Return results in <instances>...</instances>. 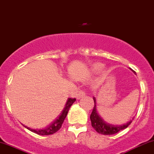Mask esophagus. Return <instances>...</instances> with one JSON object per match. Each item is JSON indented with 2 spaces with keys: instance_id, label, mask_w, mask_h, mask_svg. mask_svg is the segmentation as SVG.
Instances as JSON below:
<instances>
[{
  "instance_id": "1",
  "label": "esophagus",
  "mask_w": 154,
  "mask_h": 154,
  "mask_svg": "<svg viewBox=\"0 0 154 154\" xmlns=\"http://www.w3.org/2000/svg\"><path fill=\"white\" fill-rule=\"evenodd\" d=\"M84 96H85V92L84 91H82V90H80V91H79L78 92H77V99H80V98H82L84 97Z\"/></svg>"
}]
</instances>
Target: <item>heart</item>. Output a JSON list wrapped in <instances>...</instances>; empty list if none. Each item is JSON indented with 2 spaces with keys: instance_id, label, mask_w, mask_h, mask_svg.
Wrapping results in <instances>:
<instances>
[{
  "instance_id": "b5f03b06",
  "label": "heart",
  "mask_w": 154,
  "mask_h": 154,
  "mask_svg": "<svg viewBox=\"0 0 154 154\" xmlns=\"http://www.w3.org/2000/svg\"><path fill=\"white\" fill-rule=\"evenodd\" d=\"M103 67H104V65L102 63H95L92 66V69L95 72H98L103 69Z\"/></svg>"
}]
</instances>
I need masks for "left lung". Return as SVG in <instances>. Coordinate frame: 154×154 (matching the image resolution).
Masks as SVG:
<instances>
[{
	"label": "left lung",
	"instance_id": "left-lung-1",
	"mask_svg": "<svg viewBox=\"0 0 154 154\" xmlns=\"http://www.w3.org/2000/svg\"><path fill=\"white\" fill-rule=\"evenodd\" d=\"M135 73L134 71H133ZM94 105L93 110L91 115H90V120H91L92 126L93 128L97 131V133H101L103 135H113L119 132L120 131L123 130L126 128L130 124L132 123L133 120H131L130 121L128 122L127 123L123 124V125H112V124L107 123L102 118L100 115L97 113V108H96V99L95 97H93Z\"/></svg>",
	"mask_w": 154,
	"mask_h": 154
}]
</instances>
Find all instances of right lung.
I'll return each instance as SVG.
<instances>
[{"label": "right lung", "mask_w": 154, "mask_h": 154, "mask_svg": "<svg viewBox=\"0 0 154 154\" xmlns=\"http://www.w3.org/2000/svg\"><path fill=\"white\" fill-rule=\"evenodd\" d=\"M75 98H69L67 102H66L65 107H64V110H63L60 116H59L54 121H53L50 125H47V126L44 128L38 129H38H36V130H35V129H31L30 128L27 126L24 127L26 128L28 130L31 131V132L36 133V134L38 135H41V136H47V135L54 134V133L57 132V131L61 128L63 122H64V119H65L66 116H67L68 111H69L70 107H71L72 105L75 103Z\"/></svg>", "instance_id": "right-lung-1"}]
</instances>
